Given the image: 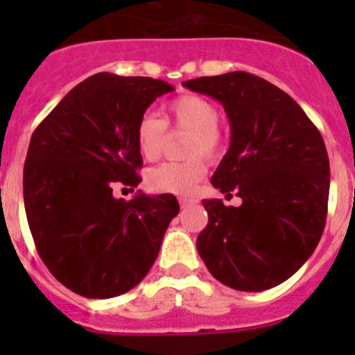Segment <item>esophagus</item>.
<instances>
[{
	"label": "esophagus",
	"instance_id": "esophagus-1",
	"mask_svg": "<svg viewBox=\"0 0 355 355\" xmlns=\"http://www.w3.org/2000/svg\"><path fill=\"white\" fill-rule=\"evenodd\" d=\"M193 200L190 197H180V206L181 208H188V206L192 205Z\"/></svg>",
	"mask_w": 355,
	"mask_h": 355
}]
</instances>
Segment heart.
<instances>
[{
  "instance_id": "b5f03b06",
  "label": "heart",
  "mask_w": 355,
  "mask_h": 355,
  "mask_svg": "<svg viewBox=\"0 0 355 355\" xmlns=\"http://www.w3.org/2000/svg\"><path fill=\"white\" fill-rule=\"evenodd\" d=\"M220 114L206 97L184 94L163 106V119L144 114L135 128L137 149L147 162H155L162 155L167 128L188 131L183 155L190 156L181 162L163 163L147 172V183L153 190L163 193H188L206 175V162L220 158L225 149L224 135L218 131Z\"/></svg>"
}]
</instances>
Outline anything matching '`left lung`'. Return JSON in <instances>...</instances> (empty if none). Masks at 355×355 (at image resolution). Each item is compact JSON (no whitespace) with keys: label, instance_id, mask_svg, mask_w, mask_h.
<instances>
[{"label":"left lung","instance_id":"obj_1","mask_svg":"<svg viewBox=\"0 0 355 355\" xmlns=\"http://www.w3.org/2000/svg\"><path fill=\"white\" fill-rule=\"evenodd\" d=\"M224 105L231 146L211 178L241 206L202 200L208 225L197 250L209 274L240 291L286 281L318 245L327 218L329 156L318 128L297 103L250 72L184 81Z\"/></svg>","mask_w":355,"mask_h":355}]
</instances>
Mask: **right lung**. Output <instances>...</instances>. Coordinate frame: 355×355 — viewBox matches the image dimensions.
Here are the masks:
<instances>
[{"label": "right lung", "mask_w": 355, "mask_h": 355, "mask_svg": "<svg viewBox=\"0 0 355 355\" xmlns=\"http://www.w3.org/2000/svg\"><path fill=\"white\" fill-rule=\"evenodd\" d=\"M174 87L99 72L76 85L33 131L23 172L28 225L44 265L87 299H110L142 281L180 205L171 193L131 200L142 155L135 128Z\"/></svg>", "instance_id": "1"}]
</instances>
